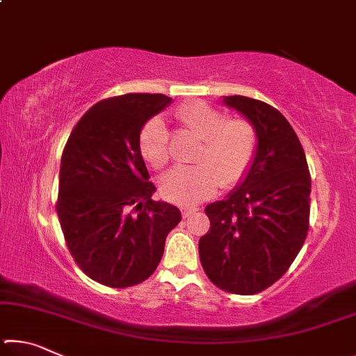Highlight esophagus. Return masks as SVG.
<instances>
[{"label": "esophagus", "instance_id": "34e87169", "mask_svg": "<svg viewBox=\"0 0 356 356\" xmlns=\"http://www.w3.org/2000/svg\"><path fill=\"white\" fill-rule=\"evenodd\" d=\"M196 212H197V209H195V207H184L182 215H184V218H188V216H191L193 213H196Z\"/></svg>", "mask_w": 356, "mask_h": 356}]
</instances>
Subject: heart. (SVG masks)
<instances>
[{"mask_svg":"<svg viewBox=\"0 0 356 356\" xmlns=\"http://www.w3.org/2000/svg\"><path fill=\"white\" fill-rule=\"evenodd\" d=\"M176 116L202 141L195 155L200 165L174 168L161 177L160 188L170 201L195 206L215 195L221 182L234 185L245 176L256 152V129L245 118L226 119L225 113L204 102L180 106ZM140 150L156 170L168 165L170 134L163 119L147 120L140 135Z\"/></svg>","mask_w":356,"mask_h":356,"instance_id":"heart-1","label":"heart"}]
</instances>
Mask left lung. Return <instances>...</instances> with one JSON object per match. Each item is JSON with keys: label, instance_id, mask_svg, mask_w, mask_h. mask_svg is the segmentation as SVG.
<instances>
[{"label": "left lung", "instance_id": "left-lung-1", "mask_svg": "<svg viewBox=\"0 0 356 356\" xmlns=\"http://www.w3.org/2000/svg\"><path fill=\"white\" fill-rule=\"evenodd\" d=\"M222 104L256 129V152L236 188L206 207L200 259L216 287L252 295L278 281L305 243L311 176L298 136L276 108L243 95H222Z\"/></svg>", "mask_w": 356, "mask_h": 356}]
</instances>
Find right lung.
<instances>
[{
  "mask_svg": "<svg viewBox=\"0 0 356 356\" xmlns=\"http://www.w3.org/2000/svg\"><path fill=\"white\" fill-rule=\"evenodd\" d=\"M172 104L163 94H125L84 113L65 144L56 212L64 238L89 278L108 287L140 284L155 272L180 210L154 201L140 150L150 118Z\"/></svg>",
  "mask_w": 356,
  "mask_h": 356,
  "instance_id": "add662e5",
  "label": "right lung"
}]
</instances>
